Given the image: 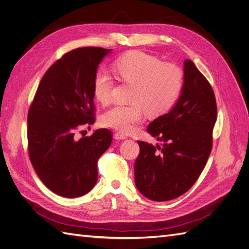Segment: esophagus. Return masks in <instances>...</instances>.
Instances as JSON below:
<instances>
[{"label":"esophagus","instance_id":"obj_1","mask_svg":"<svg viewBox=\"0 0 249 249\" xmlns=\"http://www.w3.org/2000/svg\"><path fill=\"white\" fill-rule=\"evenodd\" d=\"M114 139H116V140H124V139H126V136H125V135L122 134V133H115L114 134Z\"/></svg>","mask_w":249,"mask_h":249}]
</instances>
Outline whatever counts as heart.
Here are the masks:
<instances>
[{"label": "heart", "mask_w": 249, "mask_h": 249, "mask_svg": "<svg viewBox=\"0 0 249 249\" xmlns=\"http://www.w3.org/2000/svg\"><path fill=\"white\" fill-rule=\"evenodd\" d=\"M113 71L123 83L132 84L129 105H115L104 113L102 124L123 133H131L143 113L157 116L167 112L180 94L183 72L178 66L162 63L159 58L141 51H132L117 58ZM114 82L110 74L99 71L93 78L92 91L96 101L104 106L112 101Z\"/></svg>", "instance_id": "b5f03b06"}]
</instances>
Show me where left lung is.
Returning a JSON list of instances; mask_svg holds the SVG:
<instances>
[{"label": "left lung", "instance_id": "obj_1", "mask_svg": "<svg viewBox=\"0 0 249 249\" xmlns=\"http://www.w3.org/2000/svg\"><path fill=\"white\" fill-rule=\"evenodd\" d=\"M217 105L213 88L191 60L184 62V85L177 105L155 119L147 132L163 146L138 140L134 165L141 194L155 201L186 193L205 168L213 145Z\"/></svg>", "mask_w": 249, "mask_h": 249}]
</instances>
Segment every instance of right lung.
Returning a JSON list of instances; mask_svg holds the SVG:
<instances>
[{"label": "right lung", "instance_id": "right-lung-1", "mask_svg": "<svg viewBox=\"0 0 249 249\" xmlns=\"http://www.w3.org/2000/svg\"><path fill=\"white\" fill-rule=\"evenodd\" d=\"M110 50L95 47L67 52L43 74L28 112V153L41 182L60 196L88 193L97 180V160L109 148L112 133L96 130L76 138L95 122L92 83Z\"/></svg>", "mask_w": 249, "mask_h": 249}]
</instances>
